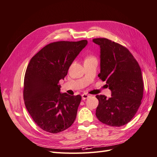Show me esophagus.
<instances>
[{
    "instance_id": "1",
    "label": "esophagus",
    "mask_w": 157,
    "mask_h": 157,
    "mask_svg": "<svg viewBox=\"0 0 157 157\" xmlns=\"http://www.w3.org/2000/svg\"><path fill=\"white\" fill-rule=\"evenodd\" d=\"M89 97H90V95H88V94H83L82 95V98L83 100L87 99V98H88Z\"/></svg>"
}]
</instances>
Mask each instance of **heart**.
<instances>
[{
	"label": "heart",
	"mask_w": 157,
	"mask_h": 157,
	"mask_svg": "<svg viewBox=\"0 0 157 157\" xmlns=\"http://www.w3.org/2000/svg\"><path fill=\"white\" fill-rule=\"evenodd\" d=\"M90 58H94V57H87V59H90Z\"/></svg>",
	"instance_id": "b5f03b06"
}]
</instances>
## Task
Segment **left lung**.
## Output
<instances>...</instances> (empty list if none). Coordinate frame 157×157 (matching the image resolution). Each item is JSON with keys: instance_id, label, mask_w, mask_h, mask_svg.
I'll return each instance as SVG.
<instances>
[{"instance_id": "1", "label": "left lung", "mask_w": 157, "mask_h": 157, "mask_svg": "<svg viewBox=\"0 0 157 157\" xmlns=\"http://www.w3.org/2000/svg\"><path fill=\"white\" fill-rule=\"evenodd\" d=\"M100 47V73L112 96L97 95L96 115L105 124L120 127L128 123L141 104L144 84L140 67L125 47L105 38L94 39Z\"/></svg>"}]
</instances>
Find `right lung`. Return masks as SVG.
Returning <instances> with one entry per match:
<instances>
[{
  "mask_svg": "<svg viewBox=\"0 0 157 157\" xmlns=\"http://www.w3.org/2000/svg\"><path fill=\"white\" fill-rule=\"evenodd\" d=\"M87 44V40L49 43L29 62L24 79L25 104L34 122L46 132H61L75 121L82 96L61 93L59 82Z\"/></svg>",
  "mask_w": 157,
  "mask_h": 157,
  "instance_id": "add662e5",
  "label": "right lung"
}]
</instances>
